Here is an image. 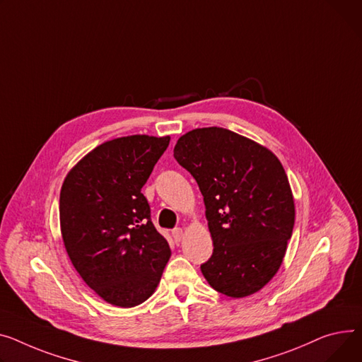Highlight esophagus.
I'll list each match as a JSON object with an SVG mask.
<instances>
[{
    "mask_svg": "<svg viewBox=\"0 0 362 362\" xmlns=\"http://www.w3.org/2000/svg\"><path fill=\"white\" fill-rule=\"evenodd\" d=\"M172 235H173V238L176 240V242H180V240L183 238V230L182 228H175L172 231Z\"/></svg>",
    "mask_w": 362,
    "mask_h": 362,
    "instance_id": "34e87169",
    "label": "esophagus"
}]
</instances>
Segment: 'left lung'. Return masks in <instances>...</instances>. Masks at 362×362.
I'll list each match as a JSON object with an SVG mask.
<instances>
[{"label":"left lung","mask_w":362,"mask_h":362,"mask_svg":"<svg viewBox=\"0 0 362 362\" xmlns=\"http://www.w3.org/2000/svg\"><path fill=\"white\" fill-rule=\"evenodd\" d=\"M175 158L195 177L214 252L201 271L227 297L257 293L278 272L296 206L278 157L256 141L209 127L182 135Z\"/></svg>","instance_id":"1"}]
</instances>
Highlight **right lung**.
I'll return each instance as SVG.
<instances>
[{
	"label": "right lung",
	"instance_id": "right-lung-1",
	"mask_svg": "<svg viewBox=\"0 0 362 362\" xmlns=\"http://www.w3.org/2000/svg\"><path fill=\"white\" fill-rule=\"evenodd\" d=\"M170 136L100 144L68 172L59 195L65 250L91 290L116 307L148 300L172 250L141 194Z\"/></svg>",
	"mask_w": 362,
	"mask_h": 362
}]
</instances>
